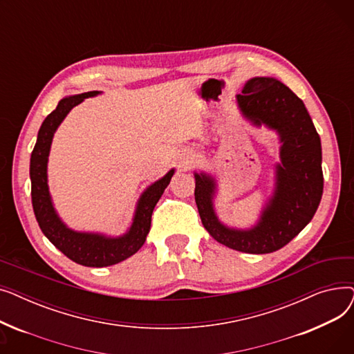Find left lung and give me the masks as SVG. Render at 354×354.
Here are the masks:
<instances>
[{
  "label": "left lung",
  "instance_id": "1",
  "mask_svg": "<svg viewBox=\"0 0 354 354\" xmlns=\"http://www.w3.org/2000/svg\"><path fill=\"white\" fill-rule=\"evenodd\" d=\"M236 95L241 116L278 136L272 192L255 224L230 227L215 211L218 180L194 172L195 201L203 227L219 244L247 254H268L287 245L313 219L323 195L322 142L301 99L275 77H252Z\"/></svg>",
  "mask_w": 354,
  "mask_h": 354
}]
</instances>
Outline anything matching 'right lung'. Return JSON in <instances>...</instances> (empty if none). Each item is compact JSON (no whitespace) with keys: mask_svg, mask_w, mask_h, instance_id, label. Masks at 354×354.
Here are the masks:
<instances>
[{"mask_svg":"<svg viewBox=\"0 0 354 354\" xmlns=\"http://www.w3.org/2000/svg\"><path fill=\"white\" fill-rule=\"evenodd\" d=\"M99 95H102V91H87L63 97L57 107L44 119L39 135H37V142L30 159L32 209L40 230L50 243L60 250L67 258H70L71 261L95 268L122 263L142 248L149 231H151L155 205L175 174V167H172L169 172L149 185L140 194L136 202L132 222H130L126 232L120 235L76 231L66 224L54 207L48 188L47 166L53 138L73 107L84 102V99L96 97Z\"/></svg>","mask_w":354,"mask_h":354,"instance_id":"1","label":"right lung"}]
</instances>
